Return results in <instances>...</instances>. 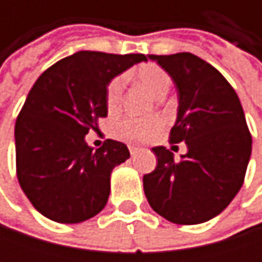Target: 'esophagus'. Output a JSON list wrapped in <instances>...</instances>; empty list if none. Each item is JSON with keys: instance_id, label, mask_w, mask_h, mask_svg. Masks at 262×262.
I'll list each match as a JSON object with an SVG mask.
<instances>
[{"instance_id": "obj_1", "label": "esophagus", "mask_w": 262, "mask_h": 262, "mask_svg": "<svg viewBox=\"0 0 262 262\" xmlns=\"http://www.w3.org/2000/svg\"><path fill=\"white\" fill-rule=\"evenodd\" d=\"M129 151H130L132 156H135V155L139 151V147H136V145H129Z\"/></svg>"}]
</instances>
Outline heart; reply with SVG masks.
Instances as JSON below:
<instances>
[{
	"label": "heart",
	"instance_id": "heart-1",
	"mask_svg": "<svg viewBox=\"0 0 262 262\" xmlns=\"http://www.w3.org/2000/svg\"><path fill=\"white\" fill-rule=\"evenodd\" d=\"M138 80L148 89V92L158 98L162 100L170 88L171 79L170 76L158 65L147 63L138 68L136 71ZM123 91H124V79L117 77L114 79L106 91V104L109 112H115L123 100ZM164 129V120L159 117H147V118H126L117 124L118 136L127 139V141H147L155 138L159 132Z\"/></svg>",
	"mask_w": 262,
	"mask_h": 262
}]
</instances>
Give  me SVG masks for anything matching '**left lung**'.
Segmentation results:
<instances>
[{
	"mask_svg": "<svg viewBox=\"0 0 262 262\" xmlns=\"http://www.w3.org/2000/svg\"><path fill=\"white\" fill-rule=\"evenodd\" d=\"M173 79L178 118L170 142L188 151L176 161L165 147H153L156 168L142 178L155 212L176 225H199L217 217L244 182L252 153L239 98L212 65L191 53L148 56Z\"/></svg>",
	"mask_w": 262,
	"mask_h": 262,
	"instance_id": "obj_1",
	"label": "left lung"
}]
</instances>
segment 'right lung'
Listing matches in <instances>:
<instances>
[{
	"label": "right lung",
	"instance_id": "1",
	"mask_svg": "<svg viewBox=\"0 0 262 262\" xmlns=\"http://www.w3.org/2000/svg\"><path fill=\"white\" fill-rule=\"evenodd\" d=\"M145 60L144 54L79 51L50 67L30 89L15 124L16 174L43 217L73 225L106 206L111 173L130 153L114 139L94 150L84 136L107 117L111 80Z\"/></svg>",
	"mask_w": 262,
	"mask_h": 262
}]
</instances>
